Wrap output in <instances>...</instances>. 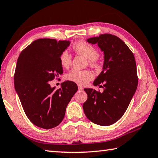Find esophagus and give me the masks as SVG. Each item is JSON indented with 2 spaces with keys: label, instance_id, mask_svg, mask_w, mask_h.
<instances>
[{
  "label": "esophagus",
  "instance_id": "esophagus-1",
  "mask_svg": "<svg viewBox=\"0 0 158 158\" xmlns=\"http://www.w3.org/2000/svg\"><path fill=\"white\" fill-rule=\"evenodd\" d=\"M78 89L80 91H82L83 90V88H82V86H80V85H79L78 86Z\"/></svg>",
  "mask_w": 158,
  "mask_h": 158
}]
</instances>
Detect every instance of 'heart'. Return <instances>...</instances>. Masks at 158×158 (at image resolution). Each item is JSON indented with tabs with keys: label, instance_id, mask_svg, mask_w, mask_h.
Instances as JSON below:
<instances>
[{
	"label": "heart",
	"instance_id": "heart-1",
	"mask_svg": "<svg viewBox=\"0 0 158 158\" xmlns=\"http://www.w3.org/2000/svg\"><path fill=\"white\" fill-rule=\"evenodd\" d=\"M72 48L74 52L81 53L88 59L89 64L93 67H98L99 64V58L96 47L91 44L85 41H78L73 44ZM60 63L61 66L67 69L71 64V56L67 51H63L60 56ZM66 78L80 85H85L94 78V74L89 70H79L73 69L67 74Z\"/></svg>",
	"mask_w": 158,
	"mask_h": 158
}]
</instances>
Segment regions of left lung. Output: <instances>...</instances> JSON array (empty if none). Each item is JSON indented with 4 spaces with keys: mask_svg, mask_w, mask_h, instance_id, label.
Here are the masks:
<instances>
[{
    "mask_svg": "<svg viewBox=\"0 0 158 158\" xmlns=\"http://www.w3.org/2000/svg\"><path fill=\"white\" fill-rule=\"evenodd\" d=\"M87 41L98 44L104 52L102 71L94 82V86L102 87L104 91L84 89L88 98L83 104V109L92 123L109 126L124 115L138 87L135 57L127 44L116 35L101 34Z\"/></svg>",
    "mask_w": 158,
    "mask_h": 158,
    "instance_id": "8db88e82",
    "label": "left lung"
}]
</instances>
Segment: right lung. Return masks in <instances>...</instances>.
<instances>
[{
  "instance_id": "right-lung-1",
  "label": "right lung",
  "mask_w": 158,
  "mask_h": 158,
  "mask_svg": "<svg viewBox=\"0 0 158 158\" xmlns=\"http://www.w3.org/2000/svg\"><path fill=\"white\" fill-rule=\"evenodd\" d=\"M69 44L67 40L40 38L23 49L18 58L15 89L29 120L43 129H52L61 123L78 91L77 85L69 80L58 89L50 86V81L63 73L60 56Z\"/></svg>"
}]
</instances>
